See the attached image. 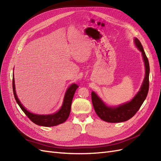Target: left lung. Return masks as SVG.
I'll use <instances>...</instances> for the list:
<instances>
[{"label": "left lung", "mask_w": 161, "mask_h": 161, "mask_svg": "<svg viewBox=\"0 0 161 161\" xmlns=\"http://www.w3.org/2000/svg\"><path fill=\"white\" fill-rule=\"evenodd\" d=\"M134 42L136 47L142 52L146 70L144 79L138 93L130 102H127L118 107H109L103 103L95 92L92 91L91 92L92 103L97 115L102 120L107 122L118 123L130 119L139 110L147 97L149 89V62L143 47L138 39L135 38Z\"/></svg>", "instance_id": "1"}]
</instances>
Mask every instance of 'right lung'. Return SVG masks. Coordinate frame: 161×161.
I'll use <instances>...</instances> for the list:
<instances>
[{"instance_id": "add662e5", "label": "right lung", "mask_w": 161, "mask_h": 161, "mask_svg": "<svg viewBox=\"0 0 161 161\" xmlns=\"http://www.w3.org/2000/svg\"><path fill=\"white\" fill-rule=\"evenodd\" d=\"M78 87H79V86L76 84H72L69 87V89H67L65 93L64 97V101H63L61 108L59 111H57L56 113L49 115H38L31 113V112L27 111L22 105L20 101L17 98L15 91V86H14V76L13 77V94L17 104L19 105V107H20L24 113L25 114V115L34 124H36L38 125L45 126V127H51V126L59 125L60 124L64 123L68 119L70 113L71 104L73 97H74L75 92Z\"/></svg>"}]
</instances>
